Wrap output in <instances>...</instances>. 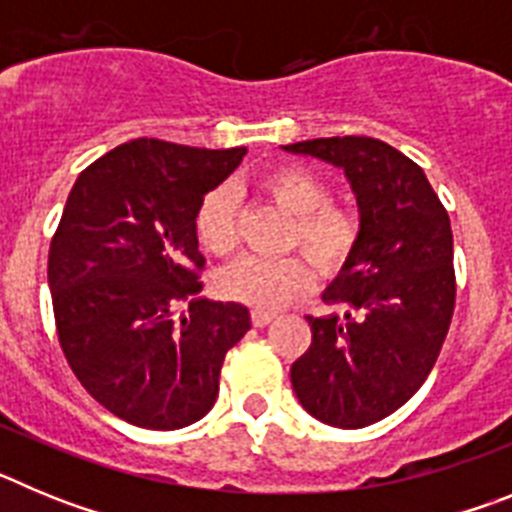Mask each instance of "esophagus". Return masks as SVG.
<instances>
[{
  "mask_svg": "<svg viewBox=\"0 0 512 512\" xmlns=\"http://www.w3.org/2000/svg\"><path fill=\"white\" fill-rule=\"evenodd\" d=\"M274 318H277L274 312H264V310H253L251 312V323L256 325V328H266V325H269Z\"/></svg>",
  "mask_w": 512,
  "mask_h": 512,
  "instance_id": "1",
  "label": "esophagus"
}]
</instances>
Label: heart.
<instances>
[{"mask_svg":"<svg viewBox=\"0 0 512 512\" xmlns=\"http://www.w3.org/2000/svg\"><path fill=\"white\" fill-rule=\"evenodd\" d=\"M259 187L274 205L295 217L289 243L300 246L318 269L336 271L351 256L359 225L348 210L328 205V184L315 171L300 164L279 166L264 174ZM194 233L200 246L215 256L233 251L238 243V194L233 187L220 184L202 197L194 215ZM310 287V269L297 256L264 259L248 253L215 277L217 295L264 312L289 305Z\"/></svg>","mask_w":512,"mask_h":512,"instance_id":"1","label":"heart"}]
</instances>
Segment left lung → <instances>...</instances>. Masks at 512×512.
Listing matches in <instances>:
<instances>
[{"label": "left lung", "instance_id": "1", "mask_svg": "<svg viewBox=\"0 0 512 512\" xmlns=\"http://www.w3.org/2000/svg\"><path fill=\"white\" fill-rule=\"evenodd\" d=\"M343 171L359 205L356 246L307 318L312 343L292 364L302 408L333 428H364L402 408L431 374L454 315L449 215L415 161L377 138L282 146Z\"/></svg>", "mask_w": 512, "mask_h": 512}]
</instances>
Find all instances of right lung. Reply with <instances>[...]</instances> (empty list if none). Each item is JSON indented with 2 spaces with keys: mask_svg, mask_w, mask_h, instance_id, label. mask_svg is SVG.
<instances>
[{
  "mask_svg": "<svg viewBox=\"0 0 512 512\" xmlns=\"http://www.w3.org/2000/svg\"><path fill=\"white\" fill-rule=\"evenodd\" d=\"M243 156L135 138L81 171L63 207L48 253L58 341L84 390L138 428L205 418L225 354L251 328L246 305L200 297L194 233L202 197Z\"/></svg>",
  "mask_w": 512,
  "mask_h": 512,
  "instance_id": "right-lung-1",
  "label": "right lung"
}]
</instances>
